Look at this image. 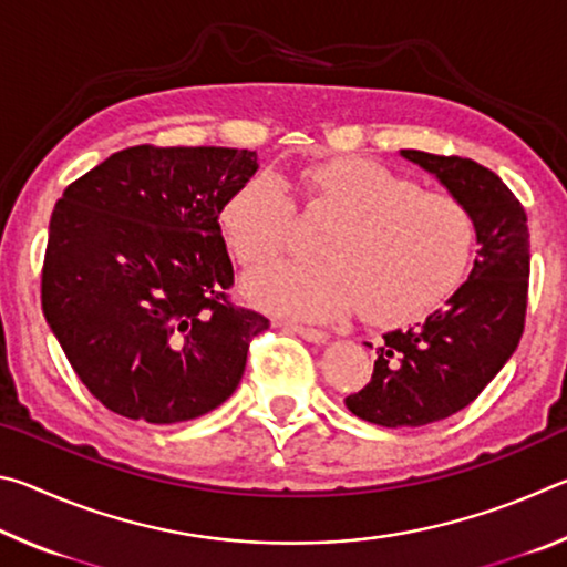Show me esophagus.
Masks as SVG:
<instances>
[{
  "mask_svg": "<svg viewBox=\"0 0 567 567\" xmlns=\"http://www.w3.org/2000/svg\"><path fill=\"white\" fill-rule=\"evenodd\" d=\"M287 330H292L295 334H300L302 340L307 342H315V344H324L330 340V334L324 330H315V328H307V324H297V322H287Z\"/></svg>",
  "mask_w": 567,
  "mask_h": 567,
  "instance_id": "obj_1",
  "label": "esophagus"
}]
</instances>
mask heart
Listing matches in <instances>:
<instances>
[{
	"label": "heart",
	"instance_id": "b5f03b06",
	"mask_svg": "<svg viewBox=\"0 0 567 567\" xmlns=\"http://www.w3.org/2000/svg\"><path fill=\"white\" fill-rule=\"evenodd\" d=\"M307 205L338 215L324 235L322 262L277 260L245 277L262 310L305 320L354 312L375 324L417 320L447 300L467 272L475 225L445 192H425L375 159L338 157L302 172ZM223 229L243 262L287 247L295 203L285 179L257 172L223 207Z\"/></svg>",
	"mask_w": 567,
	"mask_h": 567
}]
</instances>
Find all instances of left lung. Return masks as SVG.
Returning <instances> with one entry per match:
<instances>
[{"instance_id":"obj_1","label":"left lung","mask_w":567,"mask_h":567,"mask_svg":"<svg viewBox=\"0 0 567 567\" xmlns=\"http://www.w3.org/2000/svg\"><path fill=\"white\" fill-rule=\"evenodd\" d=\"M400 155L467 207L477 255L443 310L382 334L372 380L344 405L382 427H422L467 408L513 358L525 324L530 233L523 205L495 172L420 150Z\"/></svg>"}]
</instances>
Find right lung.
<instances>
[{
    "label": "right lung",
    "mask_w": 567,
    "mask_h": 567,
    "mask_svg": "<svg viewBox=\"0 0 567 567\" xmlns=\"http://www.w3.org/2000/svg\"><path fill=\"white\" fill-rule=\"evenodd\" d=\"M233 147L122 150L54 205L42 310L104 408L152 425L195 420L233 395L270 328L227 300L219 215L257 172Z\"/></svg>",
    "instance_id": "right-lung-1"
}]
</instances>
